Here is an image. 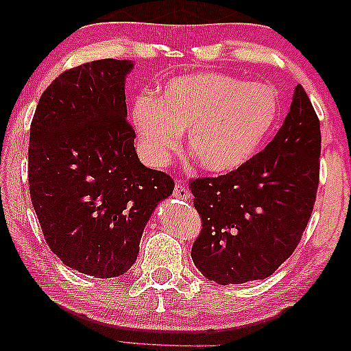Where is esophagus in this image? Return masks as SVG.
Masks as SVG:
<instances>
[{
    "instance_id": "esophagus-1",
    "label": "esophagus",
    "mask_w": 351,
    "mask_h": 351,
    "mask_svg": "<svg viewBox=\"0 0 351 351\" xmlns=\"http://www.w3.org/2000/svg\"><path fill=\"white\" fill-rule=\"evenodd\" d=\"M174 196L177 199H182V200H188L191 197V194H189V189L186 188L185 183L182 180H177L176 182V186H174Z\"/></svg>"
}]
</instances>
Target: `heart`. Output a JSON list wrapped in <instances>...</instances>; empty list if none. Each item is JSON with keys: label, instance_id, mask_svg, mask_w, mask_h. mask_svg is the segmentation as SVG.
<instances>
[{"label": "heart", "instance_id": "1", "mask_svg": "<svg viewBox=\"0 0 351 351\" xmlns=\"http://www.w3.org/2000/svg\"><path fill=\"white\" fill-rule=\"evenodd\" d=\"M278 108L271 85L196 73L169 80L158 99L138 97L132 119L151 163L168 162L186 129V147L199 168L228 172L258 152L277 123Z\"/></svg>", "mask_w": 351, "mask_h": 351}]
</instances>
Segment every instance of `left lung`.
Segmentation results:
<instances>
[{
  "label": "left lung",
  "instance_id": "8db88e82",
  "mask_svg": "<svg viewBox=\"0 0 351 351\" xmlns=\"http://www.w3.org/2000/svg\"><path fill=\"white\" fill-rule=\"evenodd\" d=\"M320 121L300 84L274 140L249 162L189 182L202 230L191 249L204 277L243 285L272 275L311 217L320 174Z\"/></svg>",
  "mask_w": 351,
  "mask_h": 351
}]
</instances>
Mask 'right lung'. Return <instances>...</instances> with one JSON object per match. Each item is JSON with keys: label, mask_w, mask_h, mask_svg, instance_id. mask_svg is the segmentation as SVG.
<instances>
[{"label": "right lung", "mask_w": 351, "mask_h": 351, "mask_svg": "<svg viewBox=\"0 0 351 351\" xmlns=\"http://www.w3.org/2000/svg\"><path fill=\"white\" fill-rule=\"evenodd\" d=\"M134 63L102 59L63 71L31 123L27 177L46 244L63 264L113 278L135 263L146 222L174 180L140 163L124 80Z\"/></svg>", "instance_id": "right-lung-1"}]
</instances>
